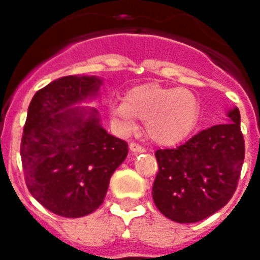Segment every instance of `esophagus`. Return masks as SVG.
Instances as JSON below:
<instances>
[{
	"instance_id": "obj_1",
	"label": "esophagus",
	"mask_w": 260,
	"mask_h": 260,
	"mask_svg": "<svg viewBox=\"0 0 260 260\" xmlns=\"http://www.w3.org/2000/svg\"><path fill=\"white\" fill-rule=\"evenodd\" d=\"M130 151L134 152V153H142V152H145V149H144L141 145L136 144V142H132V144H130Z\"/></svg>"
}]
</instances>
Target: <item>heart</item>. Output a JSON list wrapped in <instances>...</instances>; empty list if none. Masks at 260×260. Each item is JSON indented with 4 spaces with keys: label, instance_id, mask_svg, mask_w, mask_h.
<instances>
[{
    "label": "heart",
    "instance_id": "obj_1",
    "mask_svg": "<svg viewBox=\"0 0 260 260\" xmlns=\"http://www.w3.org/2000/svg\"><path fill=\"white\" fill-rule=\"evenodd\" d=\"M109 118L123 134L137 127V119L145 122L148 137L163 146L181 144L192 134L200 116V101L185 87H166L157 83L134 86L124 101H112Z\"/></svg>",
    "mask_w": 260,
    "mask_h": 260
}]
</instances>
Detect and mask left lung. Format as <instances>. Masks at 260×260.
Returning a JSON list of instances; mask_svg holds the SVG:
<instances>
[{
    "label": "left lung",
    "instance_id": "8db88e82",
    "mask_svg": "<svg viewBox=\"0 0 260 260\" xmlns=\"http://www.w3.org/2000/svg\"><path fill=\"white\" fill-rule=\"evenodd\" d=\"M228 123L193 136L175 149H159V173L152 186L157 210L178 223L208 218L226 206L237 188L245 145L237 107Z\"/></svg>",
    "mask_w": 260,
    "mask_h": 260
}]
</instances>
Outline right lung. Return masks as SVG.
Returning a JSON list of instances; mask_svg holds the SVG:
<instances>
[{
    "instance_id": "right-lung-1",
    "label": "right lung",
    "mask_w": 260,
    "mask_h": 260,
    "mask_svg": "<svg viewBox=\"0 0 260 260\" xmlns=\"http://www.w3.org/2000/svg\"><path fill=\"white\" fill-rule=\"evenodd\" d=\"M101 85L93 75L63 77L37 91L28 105L20 145L26 185L56 215L95 211L127 156V142L101 126L99 111L79 107L95 99Z\"/></svg>"
}]
</instances>
